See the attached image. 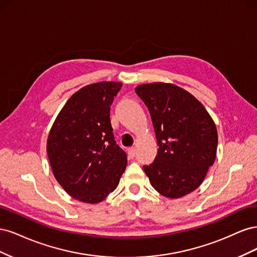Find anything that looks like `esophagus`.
<instances>
[{"mask_svg": "<svg viewBox=\"0 0 257 257\" xmlns=\"http://www.w3.org/2000/svg\"><path fill=\"white\" fill-rule=\"evenodd\" d=\"M135 155H136L135 148H133V147L128 148V149H127V157H128V159H134Z\"/></svg>", "mask_w": 257, "mask_h": 257, "instance_id": "34e87169", "label": "esophagus"}]
</instances>
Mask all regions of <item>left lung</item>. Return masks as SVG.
I'll list each match as a JSON object with an SVG mask.
<instances>
[{
	"instance_id": "left-lung-1",
	"label": "left lung",
	"mask_w": 257,
	"mask_h": 257,
	"mask_svg": "<svg viewBox=\"0 0 257 257\" xmlns=\"http://www.w3.org/2000/svg\"><path fill=\"white\" fill-rule=\"evenodd\" d=\"M149 109L159 145L152 164L144 166L155 191L180 198L203 183L216 158L217 131L204 105L174 83L151 82L135 88Z\"/></svg>"
}]
</instances>
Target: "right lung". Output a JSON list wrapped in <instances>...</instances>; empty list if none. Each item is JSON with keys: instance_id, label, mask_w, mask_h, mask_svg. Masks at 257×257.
I'll return each mask as SVG.
<instances>
[{"instance_id": "right-lung-1", "label": "right lung", "mask_w": 257, "mask_h": 257, "mask_svg": "<svg viewBox=\"0 0 257 257\" xmlns=\"http://www.w3.org/2000/svg\"><path fill=\"white\" fill-rule=\"evenodd\" d=\"M122 82L84 85L68 98L47 138L54 178L82 203L98 204L112 193L126 168L127 158L115 144L110 105Z\"/></svg>"}]
</instances>
